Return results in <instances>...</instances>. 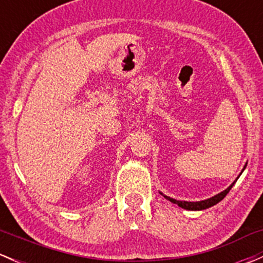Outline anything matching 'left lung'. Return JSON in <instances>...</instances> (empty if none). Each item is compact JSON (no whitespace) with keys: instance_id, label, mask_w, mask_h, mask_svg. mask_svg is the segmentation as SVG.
Here are the masks:
<instances>
[{"instance_id":"1","label":"left lung","mask_w":263,"mask_h":263,"mask_svg":"<svg viewBox=\"0 0 263 263\" xmlns=\"http://www.w3.org/2000/svg\"><path fill=\"white\" fill-rule=\"evenodd\" d=\"M245 168H246V165H245V167H243V170H245ZM236 180H237V178H236ZM236 180H235V182H236ZM235 182L232 183L228 189H225L224 192L219 193V194L214 195L213 198L206 199V200H201V201H182V200H176V199L170 198V197H165V195H164V198L168 199V200L172 201V203L177 204L178 206L183 208V209H186V210H204V209H208V208H210V206H214V205L218 204L219 201H221L222 199L226 197V194H228V193L230 192V189L232 188V185H234Z\"/></svg>"}]
</instances>
